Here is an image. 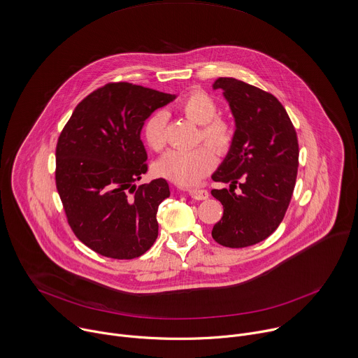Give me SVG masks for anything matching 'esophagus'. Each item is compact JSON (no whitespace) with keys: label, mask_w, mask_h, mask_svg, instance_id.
<instances>
[{"label":"esophagus","mask_w":358,"mask_h":358,"mask_svg":"<svg viewBox=\"0 0 358 358\" xmlns=\"http://www.w3.org/2000/svg\"><path fill=\"white\" fill-rule=\"evenodd\" d=\"M188 192H189L191 198H194V199H196V201H203V199H206V198L209 196V194H208V191H206V189L192 188V189H189Z\"/></svg>","instance_id":"1"}]
</instances>
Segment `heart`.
Listing matches in <instances>:
<instances>
[{"mask_svg": "<svg viewBox=\"0 0 358 358\" xmlns=\"http://www.w3.org/2000/svg\"><path fill=\"white\" fill-rule=\"evenodd\" d=\"M178 109L189 121L201 125L199 138L214 150L224 153L230 148L234 136L233 127L226 119L216 117L217 105L212 96L199 91L191 92L180 101ZM164 127L166 115L160 110L146 119L143 138L150 149L160 150L164 146ZM211 150L208 146H198L189 150H170L157 160L155 171L178 185H196L216 163Z\"/></svg>", "mask_w": 358, "mask_h": 358, "instance_id": "1", "label": "heart"}]
</instances>
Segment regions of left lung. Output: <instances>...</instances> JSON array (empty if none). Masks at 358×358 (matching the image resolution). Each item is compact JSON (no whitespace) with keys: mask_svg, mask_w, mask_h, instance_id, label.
Returning a JSON list of instances; mask_svg holds the SVG:
<instances>
[{"mask_svg":"<svg viewBox=\"0 0 358 358\" xmlns=\"http://www.w3.org/2000/svg\"><path fill=\"white\" fill-rule=\"evenodd\" d=\"M212 88L222 90L234 119L233 142L212 174L230 188L210 191L223 205L212 237L226 248H248L267 239L284 219L298 173L296 132L274 95L229 77Z\"/></svg>","mask_w":358,"mask_h":358,"instance_id":"left-lung-1","label":"left lung"}]
</instances>
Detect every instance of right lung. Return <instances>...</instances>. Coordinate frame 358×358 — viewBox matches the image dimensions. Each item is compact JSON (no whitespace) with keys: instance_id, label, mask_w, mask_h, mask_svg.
Instances as JSON below:
<instances>
[{"instance_id":"add662e5","label":"right lung","mask_w":358,"mask_h":358,"mask_svg":"<svg viewBox=\"0 0 358 358\" xmlns=\"http://www.w3.org/2000/svg\"><path fill=\"white\" fill-rule=\"evenodd\" d=\"M176 98L129 83L106 84L76 106L60 134L56 187L74 234L101 256L131 260L157 239L156 215L170 187L157 178L136 189L148 171L141 132Z\"/></svg>"}]
</instances>
